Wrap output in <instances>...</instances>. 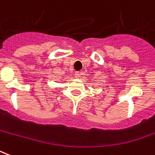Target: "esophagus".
Listing matches in <instances>:
<instances>
[{
    "mask_svg": "<svg viewBox=\"0 0 155 155\" xmlns=\"http://www.w3.org/2000/svg\"><path fill=\"white\" fill-rule=\"evenodd\" d=\"M75 77H76V78H79L80 77H81V72H76Z\"/></svg>",
    "mask_w": 155,
    "mask_h": 155,
    "instance_id": "1",
    "label": "esophagus"
}]
</instances>
